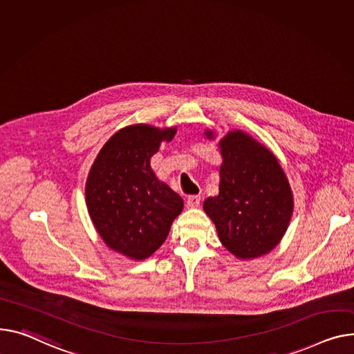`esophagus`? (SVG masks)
Masks as SVG:
<instances>
[{"instance_id":"1","label":"esophagus","mask_w":354,"mask_h":354,"mask_svg":"<svg viewBox=\"0 0 354 354\" xmlns=\"http://www.w3.org/2000/svg\"><path fill=\"white\" fill-rule=\"evenodd\" d=\"M201 205V196L199 195H192L186 199V207L189 209H194V207H198Z\"/></svg>"}]
</instances>
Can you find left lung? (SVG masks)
<instances>
[{
	"instance_id": "1",
	"label": "left lung",
	"mask_w": 354,
	"mask_h": 354,
	"mask_svg": "<svg viewBox=\"0 0 354 354\" xmlns=\"http://www.w3.org/2000/svg\"><path fill=\"white\" fill-rule=\"evenodd\" d=\"M206 138H215L206 131ZM223 158L219 195L203 210L215 223L222 245L238 259L269 253L283 238L293 214V194L276 156L242 131L219 140Z\"/></svg>"
}]
</instances>
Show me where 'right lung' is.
Returning a JSON list of instances; mask_svg holds the SVG:
<instances>
[{
  "label": "right lung",
  "instance_id": "add662e5",
  "mask_svg": "<svg viewBox=\"0 0 354 354\" xmlns=\"http://www.w3.org/2000/svg\"><path fill=\"white\" fill-rule=\"evenodd\" d=\"M176 128L129 125L113 133L93 160L85 198L91 221L108 248L144 261L167 239L182 198L160 182L151 158Z\"/></svg>",
  "mask_w": 354,
  "mask_h": 354
}]
</instances>
